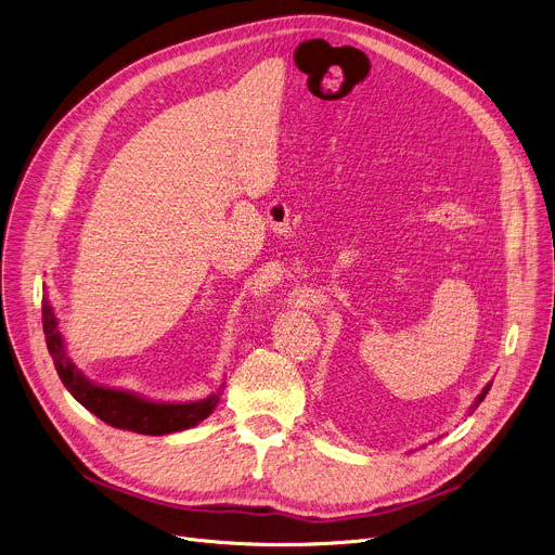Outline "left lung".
I'll return each instance as SVG.
<instances>
[{
	"instance_id": "obj_1",
	"label": "left lung",
	"mask_w": 555,
	"mask_h": 555,
	"mask_svg": "<svg viewBox=\"0 0 555 555\" xmlns=\"http://www.w3.org/2000/svg\"><path fill=\"white\" fill-rule=\"evenodd\" d=\"M488 389H491V383H486V385H483V389H481V392H479V397H477V399H475V403L470 405V414H473V412L477 410V405H479V403H481V401L486 399V395H488Z\"/></svg>"
}]
</instances>
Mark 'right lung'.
<instances>
[{
  "mask_svg": "<svg viewBox=\"0 0 555 555\" xmlns=\"http://www.w3.org/2000/svg\"><path fill=\"white\" fill-rule=\"evenodd\" d=\"M42 327H44L49 353L53 358V365L64 387L69 389L72 397L80 405H85L91 414L105 421L112 428L139 433V435H154V437L181 433L197 426L199 421L210 416V412L219 403L221 392L210 395L204 401L156 403L134 392H125V389L95 385L74 365L67 349H64V340L57 332V318L47 298L42 300Z\"/></svg>",
  "mask_w": 555,
  "mask_h": 555,
  "instance_id": "add662e5",
  "label": "right lung"
}]
</instances>
